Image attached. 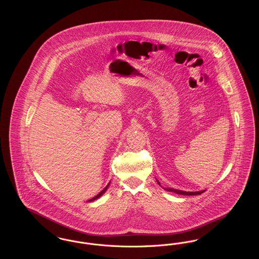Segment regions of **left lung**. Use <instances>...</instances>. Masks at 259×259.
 <instances>
[{
    "instance_id": "8db88e82",
    "label": "left lung",
    "mask_w": 259,
    "mask_h": 259,
    "mask_svg": "<svg viewBox=\"0 0 259 259\" xmlns=\"http://www.w3.org/2000/svg\"><path fill=\"white\" fill-rule=\"evenodd\" d=\"M157 184L160 185V183L156 180ZM167 191H171V192H175L177 194H182V195H200L203 192H205V190H201V191H183V190H179V189H174V188H164Z\"/></svg>"
}]
</instances>
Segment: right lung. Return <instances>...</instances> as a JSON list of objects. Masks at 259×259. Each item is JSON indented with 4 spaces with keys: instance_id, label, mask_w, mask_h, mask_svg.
<instances>
[{
    "instance_id": "obj_1",
    "label": "right lung",
    "mask_w": 259,
    "mask_h": 259,
    "mask_svg": "<svg viewBox=\"0 0 259 259\" xmlns=\"http://www.w3.org/2000/svg\"><path fill=\"white\" fill-rule=\"evenodd\" d=\"M110 184H111V183H109V184H108V185H107V186H106V187H105V188H104V189H103V190H102V191H101V192H100L99 194H97V195H96L95 197H93L92 198V199L88 200L87 202H92V201H95V200H97V199H99V198L101 197V196H102V195H103V194H104V193H105V192H106V191L108 190V187H109V185H110Z\"/></svg>"
}]
</instances>
